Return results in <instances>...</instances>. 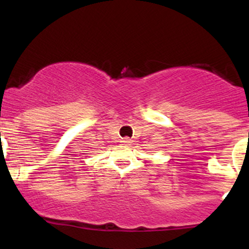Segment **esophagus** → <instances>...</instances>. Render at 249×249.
<instances>
[{
	"label": "esophagus",
	"mask_w": 249,
	"mask_h": 249,
	"mask_svg": "<svg viewBox=\"0 0 249 249\" xmlns=\"http://www.w3.org/2000/svg\"><path fill=\"white\" fill-rule=\"evenodd\" d=\"M121 142L123 145H131V141L128 138H123L122 141H121Z\"/></svg>",
	"instance_id": "1"
}]
</instances>
